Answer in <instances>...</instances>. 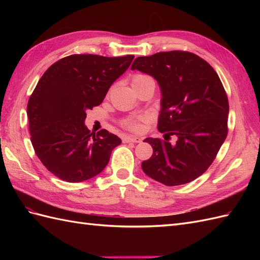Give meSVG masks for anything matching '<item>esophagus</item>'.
Masks as SVG:
<instances>
[{"label": "esophagus", "instance_id": "34e87169", "mask_svg": "<svg viewBox=\"0 0 260 260\" xmlns=\"http://www.w3.org/2000/svg\"><path fill=\"white\" fill-rule=\"evenodd\" d=\"M123 141L124 143H141L142 139L139 136H126Z\"/></svg>", "mask_w": 260, "mask_h": 260}]
</instances>
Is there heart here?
Segmentation results:
<instances>
[{
    "label": "heart",
    "mask_w": 260,
    "mask_h": 260,
    "mask_svg": "<svg viewBox=\"0 0 260 260\" xmlns=\"http://www.w3.org/2000/svg\"><path fill=\"white\" fill-rule=\"evenodd\" d=\"M148 78H151V77L147 76V75L136 74V75L133 76V78H132V85H134V84H136V82H139V81L148 79ZM144 119H145L144 117H132V118H126V119L123 120V123H121V125H123L124 127H126L127 129L137 132V131L141 129V123H142V121L144 120Z\"/></svg>",
    "instance_id": "1"
}]
</instances>
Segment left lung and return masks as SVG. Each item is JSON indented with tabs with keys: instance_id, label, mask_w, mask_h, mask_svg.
Here are the masks:
<instances>
[{
	"instance_id": "8db88e82",
	"label": "left lung",
	"mask_w": 260,
	"mask_h": 260,
	"mask_svg": "<svg viewBox=\"0 0 260 260\" xmlns=\"http://www.w3.org/2000/svg\"><path fill=\"white\" fill-rule=\"evenodd\" d=\"M131 68L154 77L162 92L157 129L164 140H144L153 155L143 161V171L168 186L196 180L212 164L228 134L229 103L218 74L197 54L179 50L139 57ZM171 135L174 145L168 142Z\"/></svg>"
}]
</instances>
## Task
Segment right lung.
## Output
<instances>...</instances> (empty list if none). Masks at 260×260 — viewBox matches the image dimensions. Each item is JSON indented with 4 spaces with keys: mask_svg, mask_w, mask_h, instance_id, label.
I'll list each match as a JSON object with an SVG mask.
<instances>
[{
    "mask_svg": "<svg viewBox=\"0 0 260 260\" xmlns=\"http://www.w3.org/2000/svg\"><path fill=\"white\" fill-rule=\"evenodd\" d=\"M134 56L71 54L51 64L27 103L31 143L48 171L66 182H81L99 174L121 141L106 129L92 133L86 112L101 105L113 82Z\"/></svg>",
    "mask_w": 260,
    "mask_h": 260,
    "instance_id": "obj_1",
    "label": "right lung"
}]
</instances>
